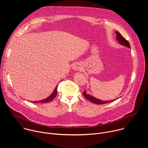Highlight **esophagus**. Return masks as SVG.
<instances>
[{
	"instance_id": "obj_1",
	"label": "esophagus",
	"mask_w": 148,
	"mask_h": 148,
	"mask_svg": "<svg viewBox=\"0 0 148 148\" xmlns=\"http://www.w3.org/2000/svg\"><path fill=\"white\" fill-rule=\"evenodd\" d=\"M72 69L74 71H78V70H80L81 69V67L78 64H75L73 65V66L72 67Z\"/></svg>"
}]
</instances>
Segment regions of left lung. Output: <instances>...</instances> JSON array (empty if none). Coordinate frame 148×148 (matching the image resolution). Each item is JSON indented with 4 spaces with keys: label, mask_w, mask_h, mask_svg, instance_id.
<instances>
[{
    "label": "left lung",
    "mask_w": 148,
    "mask_h": 148,
    "mask_svg": "<svg viewBox=\"0 0 148 148\" xmlns=\"http://www.w3.org/2000/svg\"><path fill=\"white\" fill-rule=\"evenodd\" d=\"M116 34V40L119 42V43L122 45V46H123L125 47H128L129 49L131 48V46H130V45L129 43V42L126 40V39H125L122 36L121 34L118 32H115ZM83 95L84 96V97H85L86 98H87L88 100H89L90 101H91V102L92 103H96V104H104V103H109V102H111L112 101H114L117 99H114V100H111V101H102L101 99H99L98 98H97L92 95H91L90 94H88L87 92V91L85 90L83 92Z\"/></svg>",
    "instance_id": "left-lung-1"
}]
</instances>
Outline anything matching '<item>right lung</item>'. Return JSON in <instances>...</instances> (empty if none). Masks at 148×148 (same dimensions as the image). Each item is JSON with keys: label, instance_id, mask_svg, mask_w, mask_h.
<instances>
[{"label": "right lung", "instance_id": "add662e5", "mask_svg": "<svg viewBox=\"0 0 148 148\" xmlns=\"http://www.w3.org/2000/svg\"><path fill=\"white\" fill-rule=\"evenodd\" d=\"M62 81V80H61ZM57 87H58V85L56 86V87L55 88V89L54 90L53 92L51 93V94L47 98L44 99H41V100H40V101H31L33 103H47V102H49L50 101H51L57 95Z\"/></svg>", "mask_w": 148, "mask_h": 148}]
</instances>
